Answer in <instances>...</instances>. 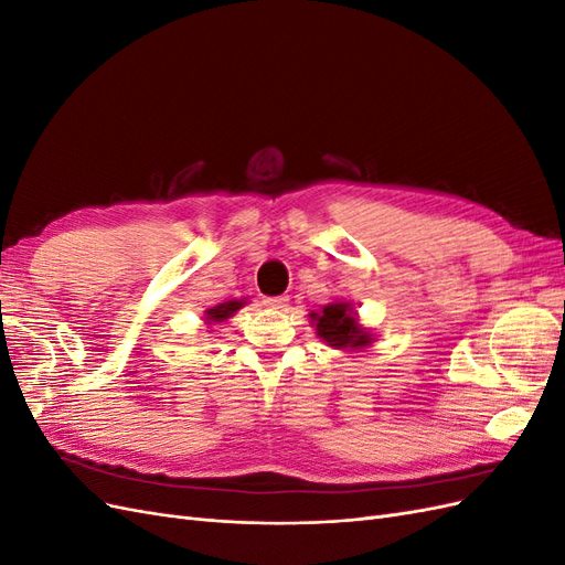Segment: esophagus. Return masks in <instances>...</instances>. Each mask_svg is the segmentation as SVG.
<instances>
[{"label": "esophagus", "instance_id": "34e87169", "mask_svg": "<svg viewBox=\"0 0 565 565\" xmlns=\"http://www.w3.org/2000/svg\"><path fill=\"white\" fill-rule=\"evenodd\" d=\"M287 303H289V297H266L264 299V306H268V309H287Z\"/></svg>", "mask_w": 565, "mask_h": 565}]
</instances>
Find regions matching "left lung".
<instances>
[{
    "label": "left lung",
    "mask_w": 565,
    "mask_h": 565,
    "mask_svg": "<svg viewBox=\"0 0 565 565\" xmlns=\"http://www.w3.org/2000/svg\"><path fill=\"white\" fill-rule=\"evenodd\" d=\"M316 334L324 344L339 351H363L370 349L374 334L370 328L358 318L355 306L347 299H334L324 303L322 309L309 313Z\"/></svg>",
    "instance_id": "1"
}]
</instances>
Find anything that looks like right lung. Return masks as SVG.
I'll use <instances>...</instances> for the list:
<instances>
[{
  "label": "right lung",
  "mask_w": 565,
  "mask_h": 565,
  "mask_svg": "<svg viewBox=\"0 0 565 565\" xmlns=\"http://www.w3.org/2000/svg\"><path fill=\"white\" fill-rule=\"evenodd\" d=\"M247 303V299H231V301H224V303H216L212 306V309L204 311V324H216V322H226L228 318H233L237 311L243 309V306Z\"/></svg>",
  "instance_id": "right-lung-1"
}]
</instances>
